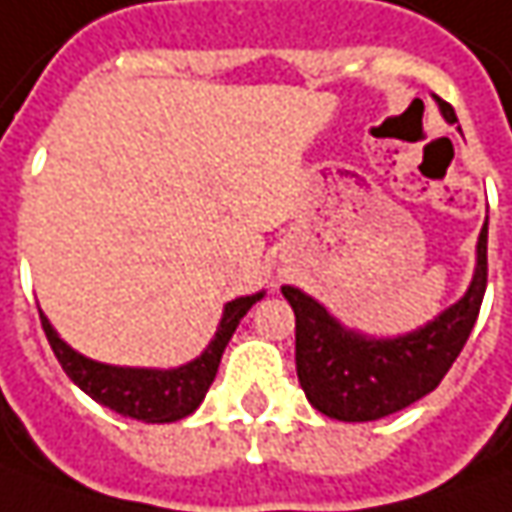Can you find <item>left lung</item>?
Wrapping results in <instances>:
<instances>
[{"label": "left lung", "instance_id": "8db88e82", "mask_svg": "<svg viewBox=\"0 0 512 512\" xmlns=\"http://www.w3.org/2000/svg\"><path fill=\"white\" fill-rule=\"evenodd\" d=\"M436 98V96H433ZM456 124L448 101L436 98ZM487 289V221L476 246V274L459 303L405 337L374 340L343 328L317 300L294 286L283 297L294 309L297 379L320 414L340 422H371L431 394L465 348Z\"/></svg>", "mask_w": 512, "mask_h": 512}]
</instances>
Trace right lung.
I'll return each mask as SVG.
<instances>
[{"mask_svg":"<svg viewBox=\"0 0 512 512\" xmlns=\"http://www.w3.org/2000/svg\"><path fill=\"white\" fill-rule=\"evenodd\" d=\"M263 297H238L226 303L223 320L218 326L215 340L203 351L198 360L186 362L181 368L169 371H155V368H118V365H104V362L87 360L79 351H73L62 337L53 331L50 320L39 311L42 328L47 334V343L53 348L56 360L62 362L64 374L79 385L87 397H93L98 405L110 408L115 414L141 419V422H178L189 416L206 397L212 379L218 374L223 348L232 340L235 328L243 320V314L255 306Z\"/></svg>","mask_w":512,"mask_h":512,"instance_id":"add662e5","label":"right lung"}]
</instances>
